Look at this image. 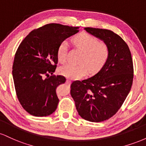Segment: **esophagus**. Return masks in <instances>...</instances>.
Wrapping results in <instances>:
<instances>
[{"mask_svg":"<svg viewBox=\"0 0 146 146\" xmlns=\"http://www.w3.org/2000/svg\"><path fill=\"white\" fill-rule=\"evenodd\" d=\"M71 81L69 80V79H67V80H66V83L71 84Z\"/></svg>","mask_w":146,"mask_h":146,"instance_id":"34e87169","label":"esophagus"}]
</instances>
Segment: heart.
Masks as SVG:
<instances>
[{"instance_id": "heart-1", "label": "heart", "mask_w": 146, "mask_h": 146, "mask_svg": "<svg viewBox=\"0 0 146 146\" xmlns=\"http://www.w3.org/2000/svg\"><path fill=\"white\" fill-rule=\"evenodd\" d=\"M73 42L83 51L80 64H68L59 68L60 74L71 79L83 78L88 72L95 73L106 62L110 54L108 45L104 41H99L95 37L86 33H80L73 38ZM68 43L63 41L57 50V58L60 63L67 60Z\"/></svg>"}]
</instances>
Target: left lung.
I'll return each instance as SVG.
<instances>
[{"instance_id":"8db88e82","label":"left lung","mask_w":146,"mask_h":146,"mask_svg":"<svg viewBox=\"0 0 146 146\" xmlns=\"http://www.w3.org/2000/svg\"><path fill=\"white\" fill-rule=\"evenodd\" d=\"M105 42L110 48L106 62L96 74L82 81L73 82L71 95L82 118L100 122L113 117L121 108L131 89L133 62L128 44L108 29L84 28Z\"/></svg>"}]
</instances>
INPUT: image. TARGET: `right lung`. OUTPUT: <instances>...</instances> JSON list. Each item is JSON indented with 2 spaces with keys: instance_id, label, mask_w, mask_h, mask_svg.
I'll use <instances>...</instances> for the list:
<instances>
[{
  "instance_id": "1",
  "label": "right lung",
  "mask_w": 146,
  "mask_h": 146,
  "mask_svg": "<svg viewBox=\"0 0 146 146\" xmlns=\"http://www.w3.org/2000/svg\"><path fill=\"white\" fill-rule=\"evenodd\" d=\"M79 27L56 23L31 31L18 46L12 75L16 95L23 108L36 117L50 115L58 106L56 88L66 82L62 75H51L58 64L57 50Z\"/></svg>"
}]
</instances>
